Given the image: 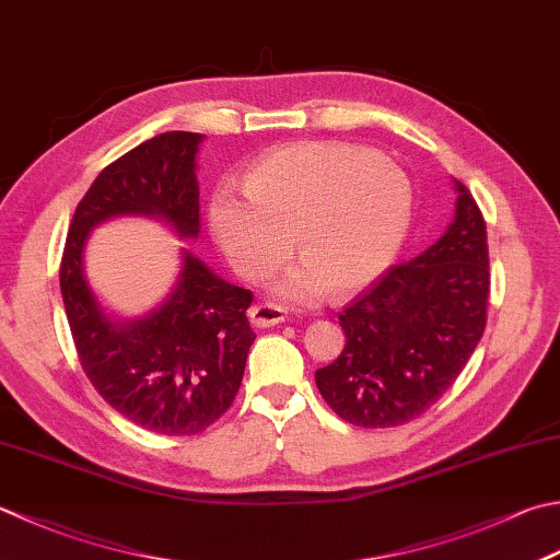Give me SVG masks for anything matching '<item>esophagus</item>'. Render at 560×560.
<instances>
[{
	"instance_id": "34e87169",
	"label": "esophagus",
	"mask_w": 560,
	"mask_h": 560,
	"mask_svg": "<svg viewBox=\"0 0 560 560\" xmlns=\"http://www.w3.org/2000/svg\"><path fill=\"white\" fill-rule=\"evenodd\" d=\"M249 323L255 327H273L287 320V313H283L279 305H271V303H257L252 305L247 311Z\"/></svg>"
}]
</instances>
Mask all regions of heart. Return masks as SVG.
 <instances>
[{"label":"heart","mask_w":560,"mask_h":560,"mask_svg":"<svg viewBox=\"0 0 560 560\" xmlns=\"http://www.w3.org/2000/svg\"><path fill=\"white\" fill-rule=\"evenodd\" d=\"M412 184L381 152L339 140H305L252 164L245 191L221 184L208 225L240 277L261 279L291 252L301 261L273 283L277 299H345L386 271L410 233Z\"/></svg>","instance_id":"heart-1"}]
</instances>
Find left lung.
Segmentation results:
<instances>
[{"label": "left lung", "mask_w": 560, "mask_h": 560, "mask_svg": "<svg viewBox=\"0 0 560 560\" xmlns=\"http://www.w3.org/2000/svg\"><path fill=\"white\" fill-rule=\"evenodd\" d=\"M446 233L408 265L390 267L339 313L347 345L315 371L325 402L357 427L420 418L462 374L486 330L490 293L486 221L454 179Z\"/></svg>", "instance_id": "obj_1"}]
</instances>
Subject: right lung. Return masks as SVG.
I'll use <instances>...</instances> for the list:
<instances>
[{
    "instance_id": "add662e5",
    "label": "right lung",
    "mask_w": 560,
    "mask_h": 560,
    "mask_svg": "<svg viewBox=\"0 0 560 560\" xmlns=\"http://www.w3.org/2000/svg\"><path fill=\"white\" fill-rule=\"evenodd\" d=\"M201 142V133L170 130L102 170L77 203L60 265L65 313L86 378L124 418L167 436L199 434L233 405L255 342L252 293L182 247L167 299L136 320H118L86 281L84 247L96 225L118 215L158 218L182 240L199 235Z\"/></svg>"
}]
</instances>
